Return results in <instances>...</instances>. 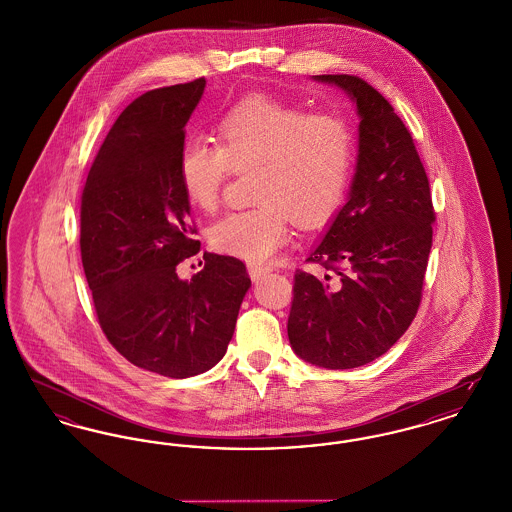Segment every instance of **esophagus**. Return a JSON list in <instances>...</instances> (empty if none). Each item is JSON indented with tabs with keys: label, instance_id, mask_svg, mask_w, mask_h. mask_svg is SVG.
I'll return each mask as SVG.
<instances>
[{
	"label": "esophagus",
	"instance_id": "esophagus-1",
	"mask_svg": "<svg viewBox=\"0 0 512 512\" xmlns=\"http://www.w3.org/2000/svg\"><path fill=\"white\" fill-rule=\"evenodd\" d=\"M247 272H249V276H251L253 282H259L263 276H267L268 272H270V268L261 267V265H247Z\"/></svg>",
	"mask_w": 512,
	"mask_h": 512
}]
</instances>
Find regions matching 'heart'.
Returning a JSON list of instances; mask_svg holds the SVG:
<instances>
[{"mask_svg":"<svg viewBox=\"0 0 512 512\" xmlns=\"http://www.w3.org/2000/svg\"><path fill=\"white\" fill-rule=\"evenodd\" d=\"M353 165V132L336 113L313 111L268 96L234 105L217 124V146L188 140L178 155L182 192L197 211L213 213L230 172L253 171L257 205L211 226L220 253L267 263L301 226L330 219L345 197Z\"/></svg>","mask_w":512,"mask_h":512,"instance_id":"obj_1","label":"heart"}]
</instances>
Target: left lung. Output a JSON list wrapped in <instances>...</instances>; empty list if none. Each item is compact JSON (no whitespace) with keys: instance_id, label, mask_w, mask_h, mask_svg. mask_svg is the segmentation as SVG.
<instances>
[{"instance_id":"8db88e82","label":"left lung","mask_w":512,"mask_h":512,"mask_svg":"<svg viewBox=\"0 0 512 512\" xmlns=\"http://www.w3.org/2000/svg\"><path fill=\"white\" fill-rule=\"evenodd\" d=\"M357 105L359 149L347 203L297 270L288 338L311 365L372 363L416 317L432 249L430 182L390 101L359 76L318 74Z\"/></svg>"}]
</instances>
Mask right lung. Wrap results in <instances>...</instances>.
Segmentation results:
<instances>
[{"instance_id":"1","label":"right lung","mask_w":512,"mask_h":512,"mask_svg":"<svg viewBox=\"0 0 512 512\" xmlns=\"http://www.w3.org/2000/svg\"><path fill=\"white\" fill-rule=\"evenodd\" d=\"M205 78L134 99L109 130L80 205V253L99 326L132 365L190 378L219 363L234 336L245 265L203 253L182 280L176 267L199 251L178 178L184 126Z\"/></svg>"}]
</instances>
